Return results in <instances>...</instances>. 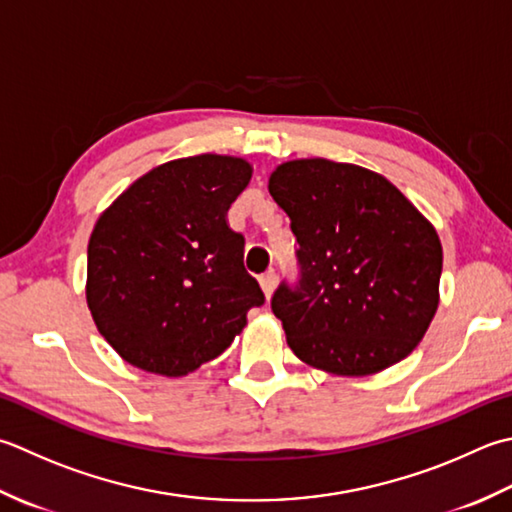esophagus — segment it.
<instances>
[{
  "mask_svg": "<svg viewBox=\"0 0 512 512\" xmlns=\"http://www.w3.org/2000/svg\"><path fill=\"white\" fill-rule=\"evenodd\" d=\"M275 284H277V273H275V270H268V273H264L262 277H259V286H262L266 299L273 295Z\"/></svg>",
  "mask_w": 512,
  "mask_h": 512,
  "instance_id": "1",
  "label": "esophagus"
}]
</instances>
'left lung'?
<instances>
[{
  "instance_id": "obj_1",
  "label": "left lung",
  "mask_w": 512,
  "mask_h": 512,
  "mask_svg": "<svg viewBox=\"0 0 512 512\" xmlns=\"http://www.w3.org/2000/svg\"><path fill=\"white\" fill-rule=\"evenodd\" d=\"M268 190L297 239L295 282L270 308L302 362L373 375L422 342L439 304L442 244L386 177L355 164L297 159Z\"/></svg>"
}]
</instances>
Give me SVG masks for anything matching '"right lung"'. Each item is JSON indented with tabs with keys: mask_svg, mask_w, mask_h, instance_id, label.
I'll return each mask as SVG.
<instances>
[{
	"mask_svg": "<svg viewBox=\"0 0 512 512\" xmlns=\"http://www.w3.org/2000/svg\"><path fill=\"white\" fill-rule=\"evenodd\" d=\"M253 168L237 157L175 159L139 177L97 219L86 299L106 342L148 373L182 377L233 344L266 302L226 213Z\"/></svg>",
	"mask_w": 512,
	"mask_h": 512,
	"instance_id": "right-lung-1",
	"label": "right lung"
}]
</instances>
